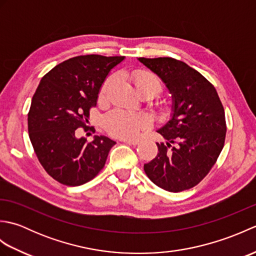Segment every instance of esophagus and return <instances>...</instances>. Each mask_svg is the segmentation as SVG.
<instances>
[{
	"label": "esophagus",
	"instance_id": "esophagus-1",
	"mask_svg": "<svg viewBox=\"0 0 256 256\" xmlns=\"http://www.w3.org/2000/svg\"><path fill=\"white\" fill-rule=\"evenodd\" d=\"M122 142L128 143V144H132V145H138L140 143V140H128V138H124V140H122Z\"/></svg>",
	"mask_w": 256,
	"mask_h": 256
}]
</instances>
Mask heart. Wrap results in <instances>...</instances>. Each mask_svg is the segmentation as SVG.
<instances>
[{
    "instance_id": "b5f03b06",
    "label": "heart",
    "mask_w": 256,
    "mask_h": 256,
    "mask_svg": "<svg viewBox=\"0 0 256 256\" xmlns=\"http://www.w3.org/2000/svg\"><path fill=\"white\" fill-rule=\"evenodd\" d=\"M132 80L140 94H150L154 96H158L162 91V84L155 74L148 72H135L132 74ZM113 77L108 78L102 84L99 99L102 102L108 100L112 86L114 84ZM150 125V118L143 113L128 112L123 108H116L104 118V126L106 131L113 136L120 138H131L142 132Z\"/></svg>"
}]
</instances>
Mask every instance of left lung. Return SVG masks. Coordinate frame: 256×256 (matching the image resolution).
Returning a JSON list of instances; mask_svg holds the SVG:
<instances>
[{
    "label": "left lung",
    "mask_w": 256,
    "mask_h": 256,
    "mask_svg": "<svg viewBox=\"0 0 256 256\" xmlns=\"http://www.w3.org/2000/svg\"><path fill=\"white\" fill-rule=\"evenodd\" d=\"M138 60L166 84L172 98V116L158 132L166 144L144 165L156 186L170 192L194 187L208 175L224 145V108L216 88L197 70L170 57Z\"/></svg>",
    "instance_id": "8db88e82"
}]
</instances>
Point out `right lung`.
Instances as JSON below:
<instances>
[{
	"mask_svg": "<svg viewBox=\"0 0 256 256\" xmlns=\"http://www.w3.org/2000/svg\"><path fill=\"white\" fill-rule=\"evenodd\" d=\"M123 56L84 55L70 58L42 78L28 112V134L38 160L50 176L66 186H80L104 167L116 142L96 135L92 142L78 138L86 131L90 108L110 70Z\"/></svg>",
	"mask_w": 256,
	"mask_h": 256,
	"instance_id": "obj_1",
	"label": "right lung"
}]
</instances>
